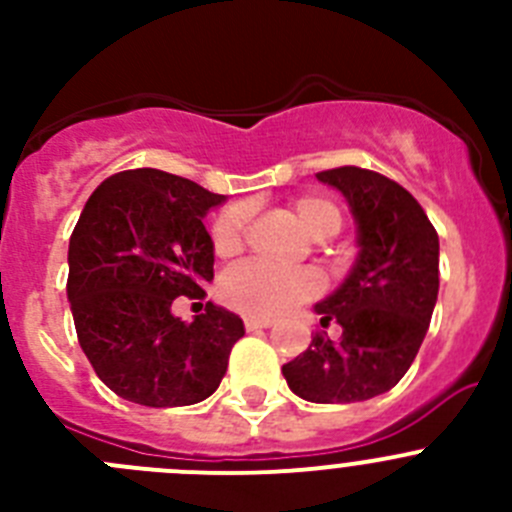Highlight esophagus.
Returning a JSON list of instances; mask_svg holds the SVG:
<instances>
[{
	"instance_id": "esophagus-1",
	"label": "esophagus",
	"mask_w": 512,
	"mask_h": 512,
	"mask_svg": "<svg viewBox=\"0 0 512 512\" xmlns=\"http://www.w3.org/2000/svg\"><path fill=\"white\" fill-rule=\"evenodd\" d=\"M271 320H256V318H246V330H261L269 328Z\"/></svg>"
}]
</instances>
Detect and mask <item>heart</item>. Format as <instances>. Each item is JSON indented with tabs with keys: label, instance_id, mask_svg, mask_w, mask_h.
I'll return each mask as SVG.
<instances>
[{
	"label": "heart",
	"instance_id": "1",
	"mask_svg": "<svg viewBox=\"0 0 512 512\" xmlns=\"http://www.w3.org/2000/svg\"><path fill=\"white\" fill-rule=\"evenodd\" d=\"M289 212L315 241H325L341 230V210L320 194L297 197ZM248 207L233 205L215 217L210 230L212 251L220 259L241 253L248 233ZM323 292V277L312 269H271L264 264H241L220 279V300L246 318L274 320L292 307L305 305Z\"/></svg>",
	"mask_w": 512,
	"mask_h": 512
}]
</instances>
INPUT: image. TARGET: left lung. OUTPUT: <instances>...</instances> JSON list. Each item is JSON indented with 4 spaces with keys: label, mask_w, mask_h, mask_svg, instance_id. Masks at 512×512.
Returning a JSON list of instances; mask_svg holds the SVG:
<instances>
[{
    "label": "left lung",
    "mask_w": 512,
    "mask_h": 512,
    "mask_svg": "<svg viewBox=\"0 0 512 512\" xmlns=\"http://www.w3.org/2000/svg\"><path fill=\"white\" fill-rule=\"evenodd\" d=\"M318 179L346 197L361 251L346 282L315 305L341 338L315 333L282 374L307 402H361L392 390L418 354L438 297V233L413 194L377 171L341 166Z\"/></svg>",
    "instance_id": "left-lung-1"
}]
</instances>
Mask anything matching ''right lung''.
<instances>
[{"instance_id": "1", "label": "right lung", "mask_w": 512, "mask_h": 512, "mask_svg": "<svg viewBox=\"0 0 512 512\" xmlns=\"http://www.w3.org/2000/svg\"><path fill=\"white\" fill-rule=\"evenodd\" d=\"M223 200L182 176L130 169L104 179L81 210L66 295L81 351L122 400L182 408L220 387L243 320L207 302L184 323L171 305L205 300L215 253L202 217Z\"/></svg>"}]
</instances>
